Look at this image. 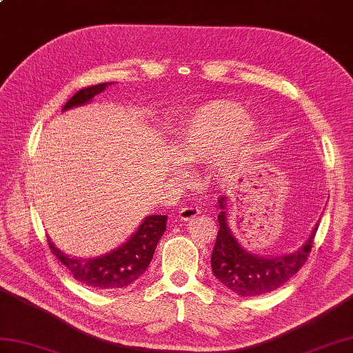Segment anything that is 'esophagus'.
Segmentation results:
<instances>
[{
    "label": "esophagus",
    "mask_w": 353,
    "mask_h": 353,
    "mask_svg": "<svg viewBox=\"0 0 353 353\" xmlns=\"http://www.w3.org/2000/svg\"><path fill=\"white\" fill-rule=\"evenodd\" d=\"M201 211L196 208V206H185V208H181L178 212V217L181 220H192L193 217H196L197 214Z\"/></svg>",
    "instance_id": "obj_1"
}]
</instances>
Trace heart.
Here are the masks:
<instances>
[{
	"label": "heart",
	"mask_w": 353,
	"mask_h": 353,
	"mask_svg": "<svg viewBox=\"0 0 353 353\" xmlns=\"http://www.w3.org/2000/svg\"><path fill=\"white\" fill-rule=\"evenodd\" d=\"M261 133V123L245 115L238 103L217 100L178 119L170 150L184 165L210 161L211 175L223 181L241 172ZM174 174L181 176L183 168L175 165Z\"/></svg>",
	"instance_id": "obj_1"
}]
</instances>
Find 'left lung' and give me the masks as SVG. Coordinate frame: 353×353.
Instances as JSON below:
<instances>
[{"label":"left lung","mask_w":353,"mask_h":353,"mask_svg":"<svg viewBox=\"0 0 353 353\" xmlns=\"http://www.w3.org/2000/svg\"><path fill=\"white\" fill-rule=\"evenodd\" d=\"M219 206L220 229L211 256V268L223 286L241 296L265 295L285 285L305 263L319 223L298 250L280 256H259L238 243L228 219V196L220 197Z\"/></svg>","instance_id":"obj_1"}]
</instances>
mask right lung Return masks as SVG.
Masks as SVG:
<instances>
[{
	"label": "right lung",
	"mask_w": 353,
	"mask_h": 353,
	"mask_svg": "<svg viewBox=\"0 0 353 353\" xmlns=\"http://www.w3.org/2000/svg\"><path fill=\"white\" fill-rule=\"evenodd\" d=\"M112 83L114 82L99 83L77 91L65 103L63 112L88 105L97 94L105 91ZM166 221L168 216L152 214V216L145 217L139 228L125 243L117 247L115 250L97 257H90V259L76 256L72 257L63 253L50 241V238H48V243L50 252L58 257L59 262L67 266L73 277L82 285L96 289H119L130 286L147 271L160 238L166 230Z\"/></svg>",
	"instance_id": "right-lung-1"
}]
</instances>
